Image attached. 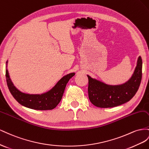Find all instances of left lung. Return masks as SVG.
<instances>
[{
	"label": "left lung",
	"instance_id": "obj_1",
	"mask_svg": "<svg viewBox=\"0 0 149 149\" xmlns=\"http://www.w3.org/2000/svg\"><path fill=\"white\" fill-rule=\"evenodd\" d=\"M142 61L139 57L132 78L124 85L109 86L87 75L88 93L91 103L97 107L109 108L124 104L135 95L139 88L142 76Z\"/></svg>",
	"mask_w": 149,
	"mask_h": 149
}]
</instances>
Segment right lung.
<instances>
[{"mask_svg": "<svg viewBox=\"0 0 149 149\" xmlns=\"http://www.w3.org/2000/svg\"><path fill=\"white\" fill-rule=\"evenodd\" d=\"M74 75V73H71L64 76L52 90L44 94L30 95L17 90L10 79L7 70L6 72L7 86L14 99L24 107L39 110H52L56 107L62 99L67 82Z\"/></svg>", "mask_w": 149, "mask_h": 149, "instance_id": "obj_1", "label": "right lung"}]
</instances>
